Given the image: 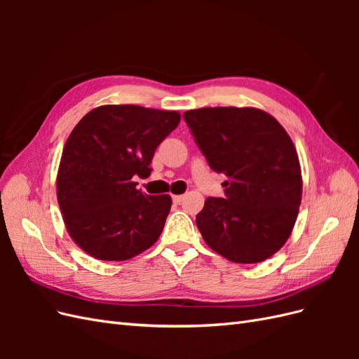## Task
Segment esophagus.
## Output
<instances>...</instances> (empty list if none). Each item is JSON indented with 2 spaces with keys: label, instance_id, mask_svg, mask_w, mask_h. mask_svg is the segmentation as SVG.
Here are the masks:
<instances>
[{
  "label": "esophagus",
  "instance_id": "esophagus-1",
  "mask_svg": "<svg viewBox=\"0 0 359 359\" xmlns=\"http://www.w3.org/2000/svg\"><path fill=\"white\" fill-rule=\"evenodd\" d=\"M172 201H173V203H177V205H180L182 201H184V196L182 194H175V196L172 198Z\"/></svg>",
  "mask_w": 359,
  "mask_h": 359
}]
</instances>
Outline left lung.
<instances>
[{"mask_svg": "<svg viewBox=\"0 0 359 359\" xmlns=\"http://www.w3.org/2000/svg\"><path fill=\"white\" fill-rule=\"evenodd\" d=\"M182 116L210 168L227 178L224 198H208L196 215L205 243L236 264L271 257L290 236L302 196L290 136L256 107H202Z\"/></svg>", "mask_w": 359, "mask_h": 359, "instance_id": "left-lung-1", "label": "left lung"}]
</instances>
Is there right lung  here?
I'll use <instances>...</instances> for the list:
<instances>
[{
	"label": "right lung",
	"mask_w": 359,
	"mask_h": 359,
	"mask_svg": "<svg viewBox=\"0 0 359 359\" xmlns=\"http://www.w3.org/2000/svg\"><path fill=\"white\" fill-rule=\"evenodd\" d=\"M175 111L104 104L70 133L57 175V198L72 240L99 260H127L153 245L170 211L169 194L142 193L157 147L180 124Z\"/></svg>",
	"instance_id": "obj_1"
}]
</instances>
